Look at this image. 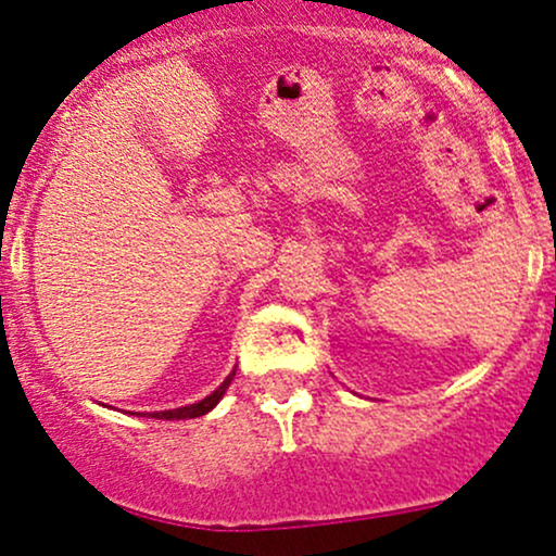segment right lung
<instances>
[{
	"mask_svg": "<svg viewBox=\"0 0 556 556\" xmlns=\"http://www.w3.org/2000/svg\"><path fill=\"white\" fill-rule=\"evenodd\" d=\"M231 377H235V371H231L227 380H224L222 386L213 390L211 395H205L203 401H198V404H189V406H181V408H168V412H152L150 417H155V419H194V417H203V414H208L211 408L224 399V393H227V388L231 382Z\"/></svg>",
	"mask_w": 556,
	"mask_h": 556,
	"instance_id": "right-lung-1",
	"label": "right lung"
}]
</instances>
